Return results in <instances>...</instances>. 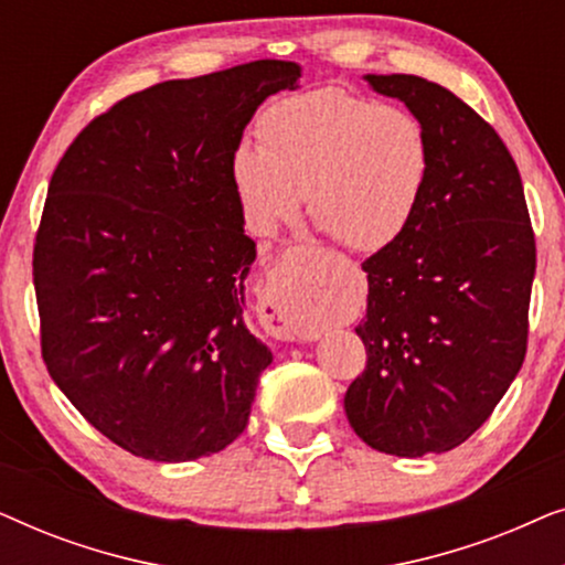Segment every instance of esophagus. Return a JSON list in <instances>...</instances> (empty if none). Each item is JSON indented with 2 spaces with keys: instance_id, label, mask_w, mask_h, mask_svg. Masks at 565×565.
<instances>
[{
  "instance_id": "esophagus-1",
  "label": "esophagus",
  "mask_w": 565,
  "mask_h": 565,
  "mask_svg": "<svg viewBox=\"0 0 565 565\" xmlns=\"http://www.w3.org/2000/svg\"><path fill=\"white\" fill-rule=\"evenodd\" d=\"M319 282L296 269H282L259 303V319L275 339L282 342H313L321 329L316 321Z\"/></svg>"
}]
</instances>
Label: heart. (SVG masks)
<instances>
[{
    "label": "heart",
    "mask_w": 565,
    "mask_h": 565,
    "mask_svg": "<svg viewBox=\"0 0 565 565\" xmlns=\"http://www.w3.org/2000/svg\"><path fill=\"white\" fill-rule=\"evenodd\" d=\"M259 146L231 157L246 221L275 234L308 213L352 252H381L412 226L427 192V128L401 105L342 87L277 99L257 120Z\"/></svg>",
    "instance_id": "obj_1"
}]
</instances>
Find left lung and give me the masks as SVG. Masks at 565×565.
Returning a JSON list of instances; mask_svg holds the SVG:
<instances>
[{
	"label": "left lung",
	"instance_id": "1",
	"mask_svg": "<svg viewBox=\"0 0 565 565\" xmlns=\"http://www.w3.org/2000/svg\"><path fill=\"white\" fill-rule=\"evenodd\" d=\"M427 128L431 172L412 226L362 262L367 365L344 396L373 450L422 458L466 443L527 352L535 234L512 153L450 89L367 74Z\"/></svg>",
	"mask_w": 565,
	"mask_h": 565
}]
</instances>
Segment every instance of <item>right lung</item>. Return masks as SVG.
I'll return each instance as SVG.
<instances>
[{
    "instance_id": "right-lung-1",
    "label": "right lung",
    "mask_w": 565,
    "mask_h": 565,
    "mask_svg": "<svg viewBox=\"0 0 565 565\" xmlns=\"http://www.w3.org/2000/svg\"><path fill=\"white\" fill-rule=\"evenodd\" d=\"M298 79L262 58L153 84L97 115L51 177L33 249L43 362L136 458L195 460L246 429L273 352L244 327L257 244L231 157Z\"/></svg>"
}]
</instances>
